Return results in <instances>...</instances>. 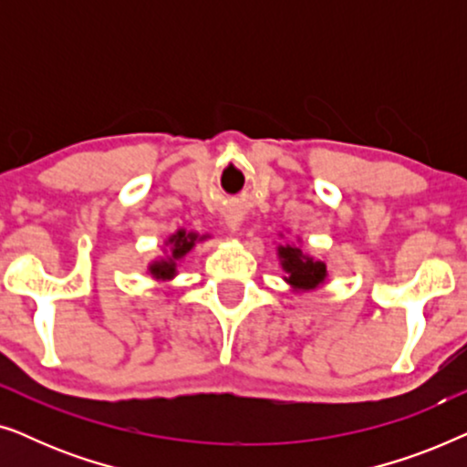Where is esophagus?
I'll list each match as a JSON object with an SVG mask.
<instances>
[{"label": "esophagus", "instance_id": "34e87169", "mask_svg": "<svg viewBox=\"0 0 467 467\" xmlns=\"http://www.w3.org/2000/svg\"><path fill=\"white\" fill-rule=\"evenodd\" d=\"M225 221H227V227L232 229V232H238V229H240V223H242L240 216H227Z\"/></svg>", "mask_w": 467, "mask_h": 467}]
</instances>
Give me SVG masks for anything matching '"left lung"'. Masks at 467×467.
<instances>
[{
    "label": "left lung",
    "mask_w": 467,
    "mask_h": 467,
    "mask_svg": "<svg viewBox=\"0 0 467 467\" xmlns=\"http://www.w3.org/2000/svg\"><path fill=\"white\" fill-rule=\"evenodd\" d=\"M278 257L283 270L289 274L286 283H291L296 289H315L327 276V267H325L323 261L306 257L299 248L291 244L278 246Z\"/></svg>",
    "instance_id": "8db88e82"
}]
</instances>
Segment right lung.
<instances>
[{"instance_id":"right-lung-1","label":"right lung","mask_w":467,"mask_h":467,"mask_svg":"<svg viewBox=\"0 0 467 467\" xmlns=\"http://www.w3.org/2000/svg\"><path fill=\"white\" fill-rule=\"evenodd\" d=\"M206 238V235H197L195 232H184V229H181V232H176L171 238L168 240L170 242V257L168 259H161V261H155V264L150 265V274L155 278H161V280H168L176 274V261L182 259L184 254H187L191 248L195 246V242H200Z\"/></svg>"}]
</instances>
